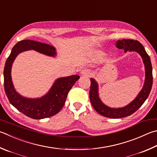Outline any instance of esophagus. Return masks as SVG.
I'll return each instance as SVG.
<instances>
[{"instance_id":"1","label":"esophagus","mask_w":157,"mask_h":157,"mask_svg":"<svg viewBox=\"0 0 157 157\" xmlns=\"http://www.w3.org/2000/svg\"><path fill=\"white\" fill-rule=\"evenodd\" d=\"M81 75L82 76H90V71L88 69H83L81 71Z\"/></svg>"}]
</instances>
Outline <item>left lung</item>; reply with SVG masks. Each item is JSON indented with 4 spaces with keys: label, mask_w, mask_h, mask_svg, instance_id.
Masks as SVG:
<instances>
[{
    "label": "left lung",
    "mask_w": 157,
    "mask_h": 157,
    "mask_svg": "<svg viewBox=\"0 0 157 157\" xmlns=\"http://www.w3.org/2000/svg\"><path fill=\"white\" fill-rule=\"evenodd\" d=\"M116 47L119 49L127 51H136L141 56L146 71V78L144 87L136 96V98L127 106L123 108H111L102 103L98 94V84L93 78H90V87L89 97L93 107L97 112L102 116L112 119L125 117L132 115L137 110L149 96L152 86V67L150 58L147 55L144 47L140 42L135 40H118Z\"/></svg>",
    "instance_id": "1"
}]
</instances>
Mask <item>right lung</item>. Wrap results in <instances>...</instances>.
Returning <instances> with one entry per match:
<instances>
[{"mask_svg": "<svg viewBox=\"0 0 157 157\" xmlns=\"http://www.w3.org/2000/svg\"><path fill=\"white\" fill-rule=\"evenodd\" d=\"M28 50H35L44 55L54 57L56 51L53 47L42 42L23 40L13 47L7 58L4 68V87L10 103L20 112L34 119H41L55 115L61 110L66 101L71 88L79 79L74 75L57 79L46 95L40 98H26L16 92L11 81V70L12 64L20 53Z\"/></svg>", "mask_w": 157, "mask_h": 157, "instance_id": "1", "label": "right lung"}]
</instances>
